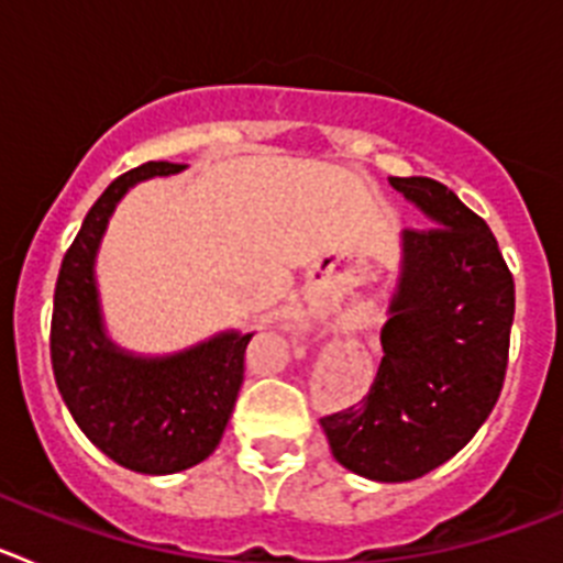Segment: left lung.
<instances>
[{
  "label": "left lung",
  "instance_id": "8db88e82",
  "mask_svg": "<svg viewBox=\"0 0 563 563\" xmlns=\"http://www.w3.org/2000/svg\"><path fill=\"white\" fill-rule=\"evenodd\" d=\"M434 228L402 231L383 361L361 406L324 417L332 456L372 482H409L465 449L499 400L514 276L496 236L449 186L389 177Z\"/></svg>",
  "mask_w": 563,
  "mask_h": 563
}]
</instances>
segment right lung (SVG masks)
<instances>
[{"label": "right lung", "instance_id": "1", "mask_svg": "<svg viewBox=\"0 0 563 563\" xmlns=\"http://www.w3.org/2000/svg\"><path fill=\"white\" fill-rule=\"evenodd\" d=\"M183 168L152 161L121 174L84 217L53 298L49 355L69 415L109 460L148 476L177 474L217 451L253 338L225 330L168 355L129 352L109 338L96 276L109 220L129 188Z\"/></svg>", "mask_w": 563, "mask_h": 563}]
</instances>
